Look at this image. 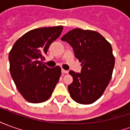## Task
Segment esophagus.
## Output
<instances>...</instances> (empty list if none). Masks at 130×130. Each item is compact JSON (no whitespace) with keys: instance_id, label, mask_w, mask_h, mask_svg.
<instances>
[{"instance_id":"34e87169","label":"esophagus","mask_w":130,"mask_h":130,"mask_svg":"<svg viewBox=\"0 0 130 130\" xmlns=\"http://www.w3.org/2000/svg\"><path fill=\"white\" fill-rule=\"evenodd\" d=\"M61 72H62L63 74H68V72H69V71L67 70H64V69H61Z\"/></svg>"}]
</instances>
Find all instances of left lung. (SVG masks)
Listing matches in <instances>:
<instances>
[{
  "instance_id": "left-lung-1",
  "label": "left lung",
  "mask_w": 130,
  "mask_h": 130,
  "mask_svg": "<svg viewBox=\"0 0 130 130\" xmlns=\"http://www.w3.org/2000/svg\"><path fill=\"white\" fill-rule=\"evenodd\" d=\"M73 47L81 62L80 73L69 74L73 82L68 86L71 98L78 103H93L101 97L110 83L115 66L111 44L100 33L76 28L61 37Z\"/></svg>"
}]
</instances>
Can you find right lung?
<instances>
[{"instance_id": "add662e5", "label": "right lung", "mask_w": 130, "mask_h": 130, "mask_svg": "<svg viewBox=\"0 0 130 130\" xmlns=\"http://www.w3.org/2000/svg\"><path fill=\"white\" fill-rule=\"evenodd\" d=\"M62 30L61 25L30 30L16 41L9 53L10 75L19 92L29 103L47 101L59 80L61 68H49L42 61Z\"/></svg>"}]
</instances>
